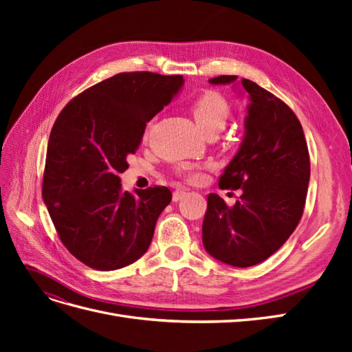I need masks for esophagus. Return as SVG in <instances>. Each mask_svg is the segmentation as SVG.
Segmentation results:
<instances>
[{"instance_id": "1", "label": "esophagus", "mask_w": 352, "mask_h": 352, "mask_svg": "<svg viewBox=\"0 0 352 352\" xmlns=\"http://www.w3.org/2000/svg\"><path fill=\"white\" fill-rule=\"evenodd\" d=\"M186 194H188V192H186V189H176L175 192H173V201H175V202L180 201V199H182Z\"/></svg>"}]
</instances>
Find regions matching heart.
Segmentation results:
<instances>
[{"instance_id": "heart-1", "label": "heart", "mask_w": 352, "mask_h": 352, "mask_svg": "<svg viewBox=\"0 0 352 352\" xmlns=\"http://www.w3.org/2000/svg\"><path fill=\"white\" fill-rule=\"evenodd\" d=\"M189 110L194 116V120L199 129L208 133L212 131H221L230 116V104L225 95L219 91L206 89L199 92L194 101L190 102ZM192 175L189 179H195Z\"/></svg>"}]
</instances>
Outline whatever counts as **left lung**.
Segmentation results:
<instances>
[{"label": "left lung", "mask_w": 352, "mask_h": 352, "mask_svg": "<svg viewBox=\"0 0 352 352\" xmlns=\"http://www.w3.org/2000/svg\"><path fill=\"white\" fill-rule=\"evenodd\" d=\"M223 74L211 83H230ZM251 104L238 154L219 179L221 189H242L229 207L217 194L207 197L202 242L216 260L251 267L269 258L300 223L310 182V155L302 126L287 104L257 83L242 79Z\"/></svg>", "instance_id": "left-lung-1"}]
</instances>
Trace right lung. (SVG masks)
<instances>
[{"label": "right lung", "mask_w": 352, "mask_h": 352, "mask_svg": "<svg viewBox=\"0 0 352 352\" xmlns=\"http://www.w3.org/2000/svg\"><path fill=\"white\" fill-rule=\"evenodd\" d=\"M182 83L180 74L117 73L70 100L52 126L42 197L60 241L88 267L122 269L150 247L172 192L166 186L122 192L119 176L146 123Z\"/></svg>", "instance_id": "add662e5"}]
</instances>
